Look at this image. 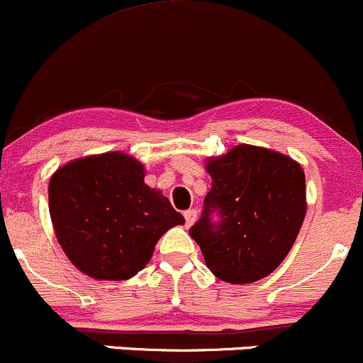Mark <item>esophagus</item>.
I'll list each match as a JSON object with an SVG mask.
<instances>
[{
    "label": "esophagus",
    "instance_id": "1",
    "mask_svg": "<svg viewBox=\"0 0 363 363\" xmlns=\"http://www.w3.org/2000/svg\"><path fill=\"white\" fill-rule=\"evenodd\" d=\"M196 220H197V211H196V209H189V211H185L186 227H192V225L196 223Z\"/></svg>",
    "mask_w": 363,
    "mask_h": 363
}]
</instances>
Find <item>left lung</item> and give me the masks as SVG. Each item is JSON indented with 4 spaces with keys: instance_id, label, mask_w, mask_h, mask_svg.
I'll use <instances>...</instances> for the list:
<instances>
[{
    "instance_id": "left-lung-1",
    "label": "left lung",
    "mask_w": 363,
    "mask_h": 363,
    "mask_svg": "<svg viewBox=\"0 0 363 363\" xmlns=\"http://www.w3.org/2000/svg\"><path fill=\"white\" fill-rule=\"evenodd\" d=\"M206 169L211 190L189 233L208 268L228 284H251L270 275L291 251L305 220L303 167L280 152L244 143L209 157Z\"/></svg>"
}]
</instances>
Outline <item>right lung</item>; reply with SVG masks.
Segmentation results:
<instances>
[{
	"label": "right lung",
	"instance_id": "add662e5",
	"mask_svg": "<svg viewBox=\"0 0 363 363\" xmlns=\"http://www.w3.org/2000/svg\"><path fill=\"white\" fill-rule=\"evenodd\" d=\"M143 177L135 157L105 152L67 162L50 178L57 240L77 270L96 280L131 279L167 230L185 223Z\"/></svg>",
	"mask_w": 363,
	"mask_h": 363
}]
</instances>
